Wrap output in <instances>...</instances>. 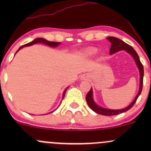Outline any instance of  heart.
<instances>
[{
  "mask_svg": "<svg viewBox=\"0 0 151 151\" xmlns=\"http://www.w3.org/2000/svg\"><path fill=\"white\" fill-rule=\"evenodd\" d=\"M96 52H97V49L94 47L89 48V49L86 50L85 51V54L88 56H92V55H95Z\"/></svg>",
  "mask_w": 151,
  "mask_h": 151,
  "instance_id": "heart-1",
  "label": "heart"
}]
</instances>
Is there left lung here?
<instances>
[{
	"mask_svg": "<svg viewBox=\"0 0 151 151\" xmlns=\"http://www.w3.org/2000/svg\"><path fill=\"white\" fill-rule=\"evenodd\" d=\"M106 39L110 41V42L111 43V45L110 48V55L116 53V52L120 51V50H125L126 52H127L128 53H129L131 56L133 57V58L134 59L135 62H136V65L138 66V68L139 70V73H140V87H139V91L138 93H137L136 96L135 97L134 100L131 102L130 104L126 108L122 109H118V110H114V109H105L103 107L99 106L96 105L93 99V92H92V89L91 88L90 91L88 92L86 96V101L87 102L88 105L90 108L91 109V110H93V111L96 112V114H101V115L104 116H115L118 115V114H120L123 112H126L127 111H129L130 109H131L133 107V106L134 105V104L136 103V100L138 99V96L141 94L142 89H143V74H144V70H143V66L142 65V63L140 61L139 57H138V54L131 46H130L129 45L126 44V42H124V41H122L121 40L119 39V38L114 37H106Z\"/></svg>",
	"mask_w": 151,
	"mask_h": 151,
	"instance_id": "obj_1",
	"label": "left lung"
}]
</instances>
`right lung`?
<instances>
[{"label":"right lung","mask_w":151,"mask_h":151,"mask_svg":"<svg viewBox=\"0 0 151 151\" xmlns=\"http://www.w3.org/2000/svg\"><path fill=\"white\" fill-rule=\"evenodd\" d=\"M36 43H42V44H45V45H46L52 47H55L58 46L60 44V42H50V41L44 39V38H36V39H35L34 40H32V42H29V43H27V44H25V45H24L20 47V48H19L18 50H20V49H22V48L23 47L30 46V45H34V44H36ZM18 50L16 52V53L18 52ZM67 89H66L65 91H64L63 96H62V99H64V97H65V92H66V91H67ZM51 113H52V112H51Z\"/></svg>","instance_id":"right-lung-1"}]
</instances>
